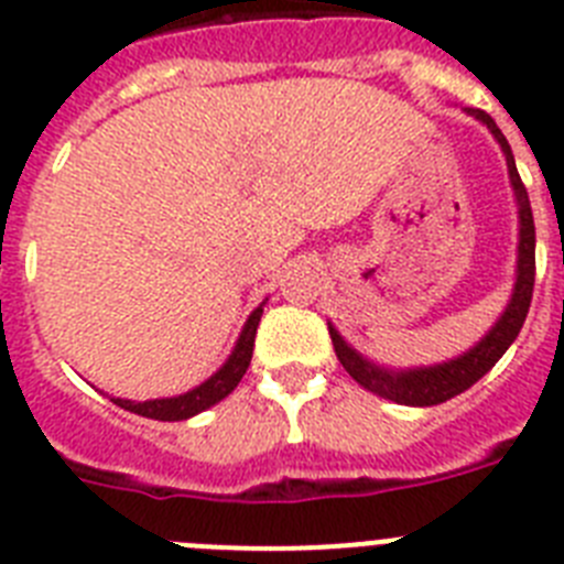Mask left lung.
Wrapping results in <instances>:
<instances>
[{"instance_id": "left-lung-1", "label": "left lung", "mask_w": 564, "mask_h": 564, "mask_svg": "<svg viewBox=\"0 0 564 564\" xmlns=\"http://www.w3.org/2000/svg\"><path fill=\"white\" fill-rule=\"evenodd\" d=\"M468 113L474 119L488 128L494 133V139L499 142L505 153V162H508V173H511L513 194H517L519 205V257H517V285H513L511 302L505 307V314L499 316L497 325L476 341L468 354L456 356L451 362L431 365V368H408V370H388L379 368V365L368 362L362 354H356L348 341L341 339L339 330L334 325H328L330 339H334V350L339 356L341 368L348 370L356 382L362 384L365 391L377 393L382 399H391L397 405H413V408H427L440 405L447 399L459 397L462 391H468L470 384H476L479 379L488 373L494 365L502 359V354L511 348V341L517 339L519 330L524 325V316H528V307H531L533 296V276H536V228H533V214L531 202H528V191H524L522 180H519L517 162H513L511 144L502 137V131L497 128V122L485 113V110L468 108Z\"/></svg>"}]
</instances>
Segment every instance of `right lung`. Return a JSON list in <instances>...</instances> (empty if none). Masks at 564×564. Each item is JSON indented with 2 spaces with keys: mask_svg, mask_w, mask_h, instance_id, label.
Wrapping results in <instances>:
<instances>
[{
  "mask_svg": "<svg viewBox=\"0 0 564 564\" xmlns=\"http://www.w3.org/2000/svg\"><path fill=\"white\" fill-rule=\"evenodd\" d=\"M259 319H262V305H259L257 311L248 316V322H245L242 334L236 339V348L230 350L228 362L216 370L214 377L205 379L199 388H194V391L180 393V397L171 399H148V402H131V399H113V402H117L119 408H124V411L139 413V416H148V420L159 422L191 420L196 413L208 411L210 405L223 402L236 384H239V379L245 377V370H248L250 365V356H253V339H257Z\"/></svg>",
  "mask_w": 564,
  "mask_h": 564,
  "instance_id": "right-lung-1",
  "label": "right lung"
}]
</instances>
